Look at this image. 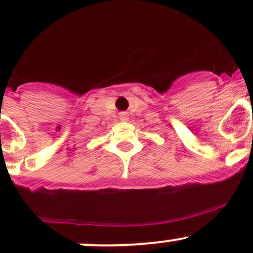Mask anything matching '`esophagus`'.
<instances>
[{
	"mask_svg": "<svg viewBox=\"0 0 253 253\" xmlns=\"http://www.w3.org/2000/svg\"><path fill=\"white\" fill-rule=\"evenodd\" d=\"M119 119L120 121H127V120H128V114H127V112H120Z\"/></svg>",
	"mask_w": 253,
	"mask_h": 253,
	"instance_id": "34e87169",
	"label": "esophagus"
}]
</instances>
